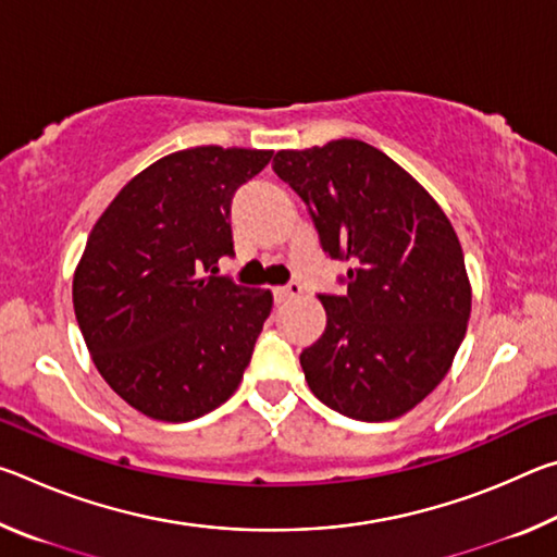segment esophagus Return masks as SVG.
I'll return each instance as SVG.
<instances>
[{"instance_id":"1","label":"esophagus","mask_w":557,"mask_h":557,"mask_svg":"<svg viewBox=\"0 0 557 557\" xmlns=\"http://www.w3.org/2000/svg\"><path fill=\"white\" fill-rule=\"evenodd\" d=\"M297 295H301V285H299V282H289V285H285V287H275V289H272V297H275V305H282V301H287V299L297 297Z\"/></svg>"}]
</instances>
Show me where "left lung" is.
Instances as JSON below:
<instances>
[{
	"label": "left lung",
	"instance_id": "8db88e82",
	"mask_svg": "<svg viewBox=\"0 0 557 557\" xmlns=\"http://www.w3.org/2000/svg\"><path fill=\"white\" fill-rule=\"evenodd\" d=\"M332 260L344 295H319L326 329L299 356L309 388L346 418L383 422L414 408L449 371L471 289L455 228L414 178L361 139L272 162Z\"/></svg>",
	"mask_w": 557,
	"mask_h": 557
}]
</instances>
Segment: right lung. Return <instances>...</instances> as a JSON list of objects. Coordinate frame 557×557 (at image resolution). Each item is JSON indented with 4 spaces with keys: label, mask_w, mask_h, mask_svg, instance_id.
I'll use <instances>...</instances> for the list:
<instances>
[{
    "label": "right lung",
    "mask_w": 557,
    "mask_h": 557,
    "mask_svg": "<svg viewBox=\"0 0 557 557\" xmlns=\"http://www.w3.org/2000/svg\"><path fill=\"white\" fill-rule=\"evenodd\" d=\"M272 152L194 147L137 174L100 215L73 277L81 334L132 408L188 422L225 403L270 317L268 289L215 275L231 203Z\"/></svg>",
    "instance_id": "add662e5"
}]
</instances>
